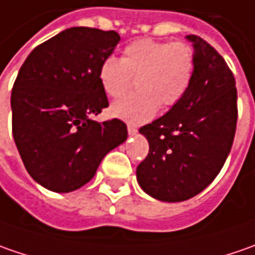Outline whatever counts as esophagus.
I'll return each instance as SVG.
<instances>
[{
    "mask_svg": "<svg viewBox=\"0 0 255 255\" xmlns=\"http://www.w3.org/2000/svg\"><path fill=\"white\" fill-rule=\"evenodd\" d=\"M128 132H129V134H136V133H137V129H136L133 125H128Z\"/></svg>",
    "mask_w": 255,
    "mask_h": 255,
    "instance_id": "34e87169",
    "label": "esophagus"
}]
</instances>
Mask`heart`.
Instances as JSON below:
<instances>
[{
    "label": "heart",
    "mask_w": 255,
    "mask_h": 255,
    "mask_svg": "<svg viewBox=\"0 0 255 255\" xmlns=\"http://www.w3.org/2000/svg\"><path fill=\"white\" fill-rule=\"evenodd\" d=\"M194 51L184 42L136 39L123 49L122 59L109 56L99 68L103 91L121 98L136 79L139 91L115 102L113 116L133 125L150 121L162 108H171L186 95L194 74Z\"/></svg>",
    "instance_id": "obj_1"
}]
</instances>
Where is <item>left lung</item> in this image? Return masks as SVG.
Here are the masks:
<instances>
[{"instance_id":"obj_1","label":"left lung","mask_w":255,"mask_h":255,"mask_svg":"<svg viewBox=\"0 0 255 255\" xmlns=\"http://www.w3.org/2000/svg\"><path fill=\"white\" fill-rule=\"evenodd\" d=\"M194 48V74L186 95L166 115L139 132L149 153L136 176L144 193L160 201H184L220 173L237 125L234 75L210 44L187 35Z\"/></svg>"}]
</instances>
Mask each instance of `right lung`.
<instances>
[{"instance_id": "add662e5", "label": "right lung", "mask_w": 255, "mask_h": 255, "mask_svg": "<svg viewBox=\"0 0 255 255\" xmlns=\"http://www.w3.org/2000/svg\"><path fill=\"white\" fill-rule=\"evenodd\" d=\"M119 41L115 31L68 28L38 45L18 72L11 92L15 144L29 176L48 190L82 187L128 139L122 121L92 119L109 106L99 68Z\"/></svg>"}]
</instances>
